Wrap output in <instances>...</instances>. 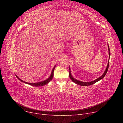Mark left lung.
Segmentation results:
<instances>
[{
	"instance_id": "8db88e82",
	"label": "left lung",
	"mask_w": 123,
	"mask_h": 123,
	"mask_svg": "<svg viewBox=\"0 0 123 123\" xmlns=\"http://www.w3.org/2000/svg\"><path fill=\"white\" fill-rule=\"evenodd\" d=\"M108 49H109V59H110V56H111V53H110V48H109V44H108ZM109 61H108V65L107 66V68H106V70H105V71L104 72V73H103V74L101 76H100L99 78H97L96 79H95V80L94 81H91V82H83V81H79V80H78L77 79H75V78H74L73 77V76L72 75V74H71V68H69V78H71V79L73 81V82H74V83L77 84V85H80V86H90V85H93L94 84V83H96L97 82L100 81V80H101L102 79H103L105 76L106 75V74L107 73V72H108V68H109Z\"/></svg>"
}]
</instances>
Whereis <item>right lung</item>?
<instances>
[{"instance_id":"right-lung-1","label":"right lung","mask_w":123,"mask_h":123,"mask_svg":"<svg viewBox=\"0 0 123 123\" xmlns=\"http://www.w3.org/2000/svg\"><path fill=\"white\" fill-rule=\"evenodd\" d=\"M55 67H56V65L55 66V67H54L53 69H52V71H51V74H50V76L48 79H46V80H45L44 81L39 82H37V83H28V82H26L20 79L16 74H15V76H16V77L17 78H18V79H19L20 81H21L22 82L24 83L25 84H27L28 85H31V86H44V85H45L48 84L52 80V79L53 78V77H54V69H55Z\"/></svg>"}]
</instances>
